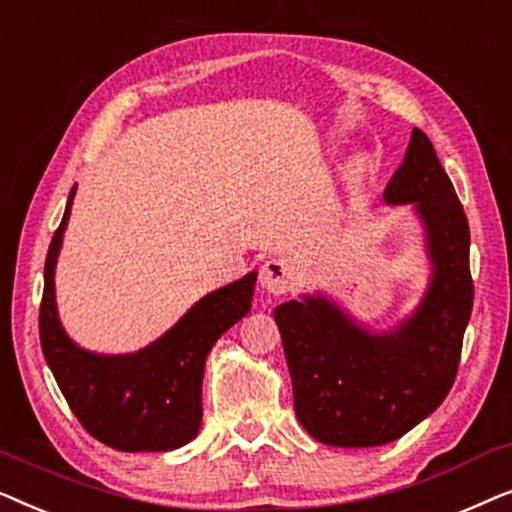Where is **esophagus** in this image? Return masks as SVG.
<instances>
[{
    "mask_svg": "<svg viewBox=\"0 0 512 512\" xmlns=\"http://www.w3.org/2000/svg\"><path fill=\"white\" fill-rule=\"evenodd\" d=\"M296 282L298 272L296 265L291 263V258H270L261 268V286L270 293H275V296L291 291Z\"/></svg>",
    "mask_w": 512,
    "mask_h": 512,
    "instance_id": "obj_1",
    "label": "esophagus"
}]
</instances>
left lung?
<instances>
[{"label":"left lung","instance_id":"8db88e82","mask_svg":"<svg viewBox=\"0 0 512 512\" xmlns=\"http://www.w3.org/2000/svg\"><path fill=\"white\" fill-rule=\"evenodd\" d=\"M384 198L422 214L433 282L408 324L370 335L324 298L275 310L298 422L333 447H375L405 436L450 394L473 310L471 230L431 139L412 130Z\"/></svg>","mask_w":512,"mask_h":512}]
</instances>
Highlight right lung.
<instances>
[{
  "instance_id": "1",
  "label": "right lung",
  "mask_w": 512,
  "mask_h": 512,
  "mask_svg": "<svg viewBox=\"0 0 512 512\" xmlns=\"http://www.w3.org/2000/svg\"><path fill=\"white\" fill-rule=\"evenodd\" d=\"M55 230L44 265L39 338L48 368L83 429L121 452H167L195 438L202 422V375L209 349L251 307L256 272L209 293L172 331L130 356H97L74 345L55 312L53 270L65 233Z\"/></svg>"
}]
</instances>
